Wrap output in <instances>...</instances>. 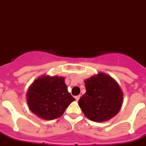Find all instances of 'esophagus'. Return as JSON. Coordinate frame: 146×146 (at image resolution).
<instances>
[{
  "label": "esophagus",
  "instance_id": "obj_1",
  "mask_svg": "<svg viewBox=\"0 0 146 146\" xmlns=\"http://www.w3.org/2000/svg\"><path fill=\"white\" fill-rule=\"evenodd\" d=\"M80 95H78V96H76V97H75V99H76V101H78V100H80Z\"/></svg>",
  "mask_w": 146,
  "mask_h": 146
}]
</instances>
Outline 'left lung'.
Returning a JSON list of instances; mask_svg holds the SVG:
<instances>
[{"mask_svg":"<svg viewBox=\"0 0 146 146\" xmlns=\"http://www.w3.org/2000/svg\"><path fill=\"white\" fill-rule=\"evenodd\" d=\"M86 93L79 106L88 119L103 122L111 119L122 106L123 92L117 81L106 73H99L84 81Z\"/></svg>","mask_w":146,"mask_h":146,"instance_id":"left-lung-1","label":"left lung"}]
</instances>
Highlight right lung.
Returning a JSON list of instances; mask_svg holds the SVG:
<instances>
[{
  "mask_svg": "<svg viewBox=\"0 0 146 146\" xmlns=\"http://www.w3.org/2000/svg\"><path fill=\"white\" fill-rule=\"evenodd\" d=\"M30 111L40 118L56 119L75 99L68 92L63 76L42 75L32 83L26 94Z\"/></svg>",
  "mask_w": 146,
  "mask_h": 146,
  "instance_id": "1",
  "label": "right lung"
}]
</instances>
